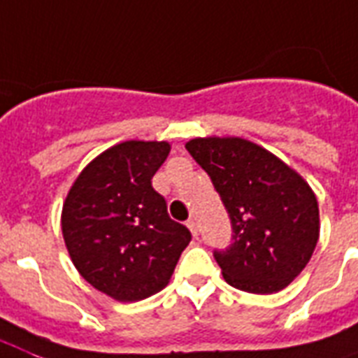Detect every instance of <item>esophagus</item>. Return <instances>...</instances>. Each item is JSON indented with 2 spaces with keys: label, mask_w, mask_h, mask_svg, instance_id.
Listing matches in <instances>:
<instances>
[{
  "label": "esophagus",
  "mask_w": 358,
  "mask_h": 358,
  "mask_svg": "<svg viewBox=\"0 0 358 358\" xmlns=\"http://www.w3.org/2000/svg\"><path fill=\"white\" fill-rule=\"evenodd\" d=\"M187 226H188V229L192 231L194 237H198V224H196V220H194V218H190V220H188Z\"/></svg>",
  "instance_id": "1"
}]
</instances>
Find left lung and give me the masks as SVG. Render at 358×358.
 Segmentation results:
<instances>
[{
    "label": "left lung",
    "instance_id": "left-lung-1",
    "mask_svg": "<svg viewBox=\"0 0 358 358\" xmlns=\"http://www.w3.org/2000/svg\"><path fill=\"white\" fill-rule=\"evenodd\" d=\"M185 148L228 210L231 245L213 250L224 280L259 295L284 289L306 267L320 237V209L308 182L243 138H196Z\"/></svg>",
    "mask_w": 358,
    "mask_h": 358
}]
</instances>
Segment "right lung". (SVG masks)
I'll return each mask as SVG.
<instances>
[{
	"mask_svg": "<svg viewBox=\"0 0 358 358\" xmlns=\"http://www.w3.org/2000/svg\"><path fill=\"white\" fill-rule=\"evenodd\" d=\"M168 153L166 141L117 143L80 173L63 205L61 228L74 267L123 303L160 292L192 239L151 185Z\"/></svg>",
	"mask_w": 358,
	"mask_h": 358,
	"instance_id": "add662e5",
	"label": "right lung"
}]
</instances>
